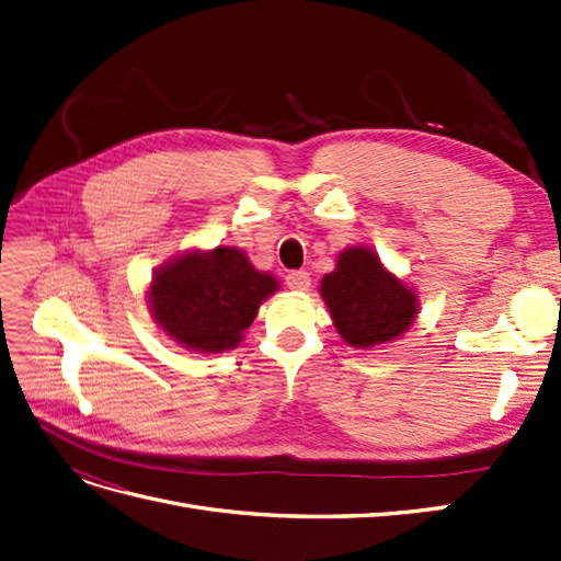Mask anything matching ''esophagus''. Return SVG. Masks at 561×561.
Segmentation results:
<instances>
[{
  "instance_id": "34e87169",
  "label": "esophagus",
  "mask_w": 561,
  "mask_h": 561,
  "mask_svg": "<svg viewBox=\"0 0 561 561\" xmlns=\"http://www.w3.org/2000/svg\"><path fill=\"white\" fill-rule=\"evenodd\" d=\"M285 283L290 290H297V293H304L309 290L311 287V276L307 274V271H290V274L285 276Z\"/></svg>"
}]
</instances>
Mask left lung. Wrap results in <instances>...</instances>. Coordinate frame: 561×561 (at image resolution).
Segmentation results:
<instances>
[{
    "mask_svg": "<svg viewBox=\"0 0 561 561\" xmlns=\"http://www.w3.org/2000/svg\"><path fill=\"white\" fill-rule=\"evenodd\" d=\"M320 295L346 344L371 348L393 342L416 318V295L367 248H348L320 283Z\"/></svg>",
    "mask_w": 561,
    "mask_h": 561,
    "instance_id": "obj_1",
    "label": "left lung"
}]
</instances>
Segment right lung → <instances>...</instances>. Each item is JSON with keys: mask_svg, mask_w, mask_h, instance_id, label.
Masks as SVG:
<instances>
[{"mask_svg": "<svg viewBox=\"0 0 561 561\" xmlns=\"http://www.w3.org/2000/svg\"><path fill=\"white\" fill-rule=\"evenodd\" d=\"M278 280L252 268L229 245L186 252L157 271L149 301L163 332L184 348L222 353L236 348Z\"/></svg>", "mask_w": 561, "mask_h": 561, "instance_id": "obj_1", "label": "right lung"}]
</instances>
